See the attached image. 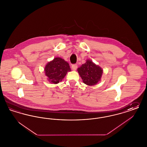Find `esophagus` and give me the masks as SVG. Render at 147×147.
Returning a JSON list of instances; mask_svg holds the SVG:
<instances>
[{"label":"esophagus","mask_w":147,"mask_h":147,"mask_svg":"<svg viewBox=\"0 0 147 147\" xmlns=\"http://www.w3.org/2000/svg\"><path fill=\"white\" fill-rule=\"evenodd\" d=\"M77 67H78L77 64H73V65H71V69L73 70H76Z\"/></svg>","instance_id":"esophagus-1"}]
</instances>
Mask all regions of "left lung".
<instances>
[{"label": "left lung", "instance_id": "left-lung-1", "mask_svg": "<svg viewBox=\"0 0 147 147\" xmlns=\"http://www.w3.org/2000/svg\"><path fill=\"white\" fill-rule=\"evenodd\" d=\"M77 70L84 84L89 86L97 84L103 73L102 68L90 60H86L85 63L78 68Z\"/></svg>", "mask_w": 147, "mask_h": 147}]
</instances>
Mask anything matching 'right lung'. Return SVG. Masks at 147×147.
<instances>
[{"instance_id": "1", "label": "right lung", "mask_w": 147, "mask_h": 147, "mask_svg": "<svg viewBox=\"0 0 147 147\" xmlns=\"http://www.w3.org/2000/svg\"><path fill=\"white\" fill-rule=\"evenodd\" d=\"M68 62L60 57H56L46 64L45 68V74L51 84H58L62 80L68 71H70Z\"/></svg>"}]
</instances>
